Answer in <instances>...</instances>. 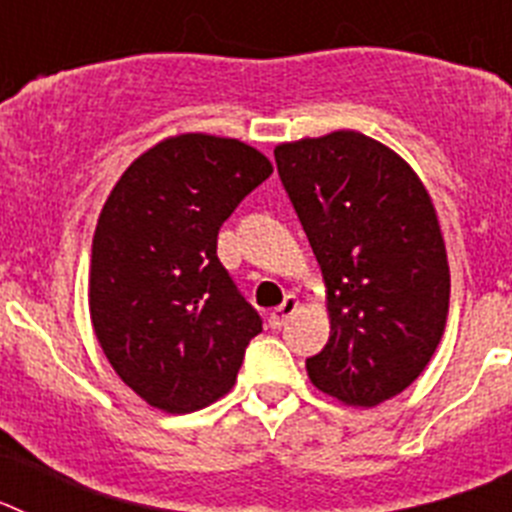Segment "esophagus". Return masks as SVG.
Here are the masks:
<instances>
[{"label":"esophagus","instance_id":"1","mask_svg":"<svg viewBox=\"0 0 512 512\" xmlns=\"http://www.w3.org/2000/svg\"><path fill=\"white\" fill-rule=\"evenodd\" d=\"M297 305H300V302H297L295 295L284 297L282 305H279L277 310L269 312V325H271V328H282V325L287 323V318H292V315H295V312H297Z\"/></svg>","mask_w":512,"mask_h":512}]
</instances>
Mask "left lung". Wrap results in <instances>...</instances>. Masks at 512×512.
<instances>
[{"mask_svg":"<svg viewBox=\"0 0 512 512\" xmlns=\"http://www.w3.org/2000/svg\"><path fill=\"white\" fill-rule=\"evenodd\" d=\"M274 158L328 287L330 338L307 377L374 408L418 379L443 336L451 279L433 202L395 151L354 130Z\"/></svg>","mask_w":512,"mask_h":512,"instance_id":"left-lung-1","label":"left lung"}]
</instances>
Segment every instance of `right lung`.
<instances>
[{
    "instance_id": "right-lung-1",
    "label": "right lung",
    "mask_w": 512,
    "mask_h": 512,
    "mask_svg": "<svg viewBox=\"0 0 512 512\" xmlns=\"http://www.w3.org/2000/svg\"><path fill=\"white\" fill-rule=\"evenodd\" d=\"M269 174V158L241 140L187 133L135 158L104 202L92 325L112 369L153 408L192 413L223 397L261 333L217 259V233Z\"/></svg>"
}]
</instances>
